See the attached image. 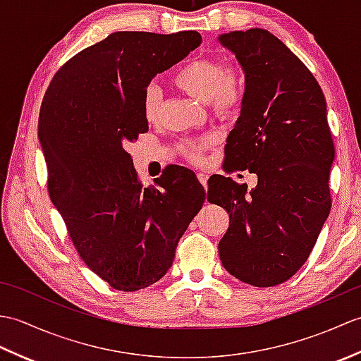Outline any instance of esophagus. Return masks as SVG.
<instances>
[{
  "instance_id": "1",
  "label": "esophagus",
  "mask_w": 361,
  "mask_h": 361,
  "mask_svg": "<svg viewBox=\"0 0 361 361\" xmlns=\"http://www.w3.org/2000/svg\"><path fill=\"white\" fill-rule=\"evenodd\" d=\"M197 176H198V181H200L204 188L208 186V175H206V173H198Z\"/></svg>"
}]
</instances>
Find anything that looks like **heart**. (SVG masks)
Listing matches in <instances>:
<instances>
[{
  "mask_svg": "<svg viewBox=\"0 0 361 361\" xmlns=\"http://www.w3.org/2000/svg\"><path fill=\"white\" fill-rule=\"evenodd\" d=\"M173 83L198 101L208 102L211 111L220 119H229L239 113L247 94V74L240 63H226L214 57H198L175 71ZM161 93L158 87L149 85L142 94V116L153 124L159 116ZM212 137H194L181 144L188 159L200 163L203 153L209 149Z\"/></svg>",
  "mask_w": 361,
  "mask_h": 361,
  "instance_id": "1",
  "label": "heart"
}]
</instances>
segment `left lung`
<instances>
[{
    "instance_id": "obj_1",
    "label": "left lung",
    "mask_w": 361,
    "mask_h": 361,
    "mask_svg": "<svg viewBox=\"0 0 361 361\" xmlns=\"http://www.w3.org/2000/svg\"><path fill=\"white\" fill-rule=\"evenodd\" d=\"M219 40L247 74L224 169L257 175L250 192L229 176L209 178V202L229 214L219 255L234 278L273 287L309 259L331 212L335 147L326 99L309 68L268 30H234Z\"/></svg>"
}]
</instances>
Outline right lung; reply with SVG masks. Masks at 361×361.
<instances>
[{
    "label": "right lung",
    "instance_id": "1",
    "mask_svg": "<svg viewBox=\"0 0 361 361\" xmlns=\"http://www.w3.org/2000/svg\"><path fill=\"white\" fill-rule=\"evenodd\" d=\"M200 43L195 30L113 32L68 60L43 97L38 137L49 197L83 262L116 290L136 291L163 278L206 198L185 167L144 188L126 150L149 130L142 116L149 82Z\"/></svg>",
    "mask_w": 361,
    "mask_h": 361
}]
</instances>
